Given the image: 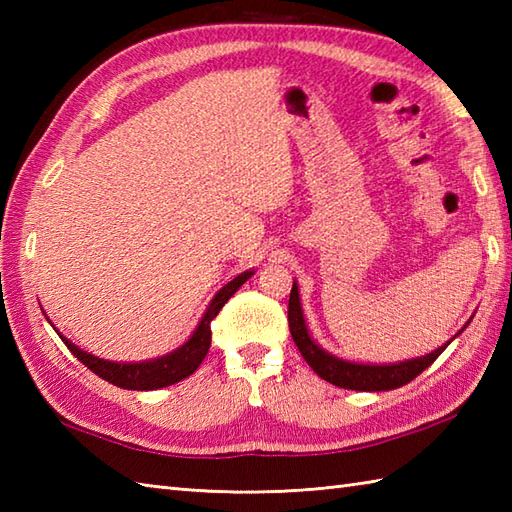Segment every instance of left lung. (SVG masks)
<instances>
[{
	"label": "left lung",
	"mask_w": 512,
	"mask_h": 512,
	"mask_svg": "<svg viewBox=\"0 0 512 512\" xmlns=\"http://www.w3.org/2000/svg\"><path fill=\"white\" fill-rule=\"evenodd\" d=\"M288 325H290L292 341L297 343L301 356L306 358V363L314 369V372L336 387L354 389V391H387V389L407 385L418 374H422L433 361H436V358L447 350V345L451 343V341L444 343L436 352H431L427 356H418V358H411V361H400L391 365H365V363L345 361V358L325 352L323 347H319L312 341L306 325V317H303V310H301L297 281L292 284V290H290Z\"/></svg>",
	"instance_id": "8db88e82"
}]
</instances>
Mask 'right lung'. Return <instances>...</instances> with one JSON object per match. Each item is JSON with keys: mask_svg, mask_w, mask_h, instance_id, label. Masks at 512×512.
Here are the masks:
<instances>
[{"mask_svg": "<svg viewBox=\"0 0 512 512\" xmlns=\"http://www.w3.org/2000/svg\"><path fill=\"white\" fill-rule=\"evenodd\" d=\"M253 275L255 270H246V273L237 275L233 281H228L222 290H217V295L211 299L209 308H206L198 328H195L193 334L189 336V341L180 345L178 350H173L160 358H154V361H143V363L103 361L99 356H92L88 352L79 350V347L65 339L59 330L57 334L61 336V341L68 345V350L79 358L85 367L92 369L96 376H101L103 380H107V383L123 389H136V391L169 387L173 383H180L182 378L191 376L195 369L200 367L206 352H209L211 347V321L217 317V312L224 308V303L235 295L239 286L246 284V279H250Z\"/></svg>", "mask_w": 512, "mask_h": 512, "instance_id": "1", "label": "right lung"}]
</instances>
